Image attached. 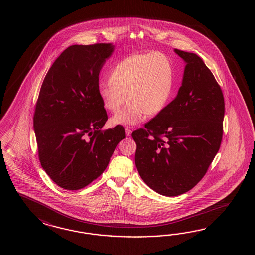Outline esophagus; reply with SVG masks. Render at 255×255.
Returning a JSON list of instances; mask_svg holds the SVG:
<instances>
[{
    "instance_id": "obj_1",
    "label": "esophagus",
    "mask_w": 255,
    "mask_h": 255,
    "mask_svg": "<svg viewBox=\"0 0 255 255\" xmlns=\"http://www.w3.org/2000/svg\"><path fill=\"white\" fill-rule=\"evenodd\" d=\"M125 132L127 136H130L131 133H132V130L130 129V128H126Z\"/></svg>"
}]
</instances>
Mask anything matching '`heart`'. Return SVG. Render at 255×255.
Listing matches in <instances>:
<instances>
[{
    "mask_svg": "<svg viewBox=\"0 0 255 255\" xmlns=\"http://www.w3.org/2000/svg\"><path fill=\"white\" fill-rule=\"evenodd\" d=\"M173 87V68L160 53L133 54L120 61L110 74V80H101L98 93L104 107L120 112L111 118L114 126L129 127L140 123L149 115H157L168 104Z\"/></svg>",
    "mask_w": 255,
    "mask_h": 255,
    "instance_id": "b5f03b06",
    "label": "heart"
}]
</instances>
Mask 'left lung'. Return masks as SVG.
<instances>
[{"mask_svg":"<svg viewBox=\"0 0 255 255\" xmlns=\"http://www.w3.org/2000/svg\"><path fill=\"white\" fill-rule=\"evenodd\" d=\"M174 52L185 63L177 97L145 129L132 133L141 179L168 197L183 194L203 178L221 146L224 118L222 89L204 62L193 53Z\"/></svg>","mask_w":255,"mask_h":255,"instance_id":"8db88e82","label":"left lung"}]
</instances>
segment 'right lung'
<instances>
[{
    "label": "right lung",
    "instance_id": "add662e5",
    "mask_svg": "<svg viewBox=\"0 0 255 255\" xmlns=\"http://www.w3.org/2000/svg\"><path fill=\"white\" fill-rule=\"evenodd\" d=\"M114 50L112 43L71 45L41 87L33 117L39 159L65 190H80L99 177L125 138L122 126L101 131L108 115L98 96V77Z\"/></svg>",
    "mask_w": 255,
    "mask_h": 255
}]
</instances>
